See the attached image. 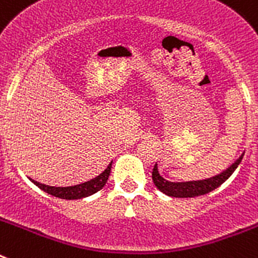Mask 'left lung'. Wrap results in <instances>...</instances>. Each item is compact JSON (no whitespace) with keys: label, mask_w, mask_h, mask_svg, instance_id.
<instances>
[{"label":"left lung","mask_w":258,"mask_h":258,"mask_svg":"<svg viewBox=\"0 0 258 258\" xmlns=\"http://www.w3.org/2000/svg\"><path fill=\"white\" fill-rule=\"evenodd\" d=\"M244 155V154H243ZM243 155L239 157L235 163L232 164L230 168H227L225 172L221 174L214 175L212 178L203 179V181H190V182H169L164 179L157 170V164H155L154 169H152V181H154L155 186H156L161 192H164L168 197L173 198H194L200 197L204 194H208L213 191L214 188H217L218 186L223 183L229 178L230 175L234 173V170L238 168L240 164Z\"/></svg>","instance_id":"obj_1"}]
</instances>
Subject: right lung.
I'll use <instances>...</instances> for the list:
<instances>
[{
    "label": "right lung",
    "mask_w": 258,
    "mask_h": 258,
    "mask_svg": "<svg viewBox=\"0 0 258 258\" xmlns=\"http://www.w3.org/2000/svg\"><path fill=\"white\" fill-rule=\"evenodd\" d=\"M111 166H112V164H109L106 168V170L103 173H101L98 177H95V178L90 179V181L85 182V183L70 186V187H54V186H46V184L40 183V182L33 181V179H31V181L36 186H38L41 190H44L45 192L50 194L52 197L59 198V199H83V198L90 197L93 194L98 192L101 188H103V186L106 184L107 179L109 177V173H111Z\"/></svg>",
    "instance_id": "obj_1"
}]
</instances>
